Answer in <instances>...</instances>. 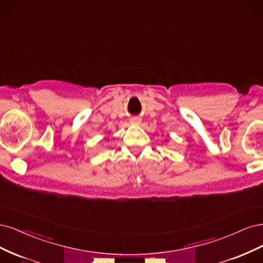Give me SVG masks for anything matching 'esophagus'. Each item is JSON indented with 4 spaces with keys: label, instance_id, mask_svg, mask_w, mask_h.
Here are the masks:
<instances>
[{
    "label": "esophagus",
    "instance_id": "1",
    "mask_svg": "<svg viewBox=\"0 0 263 263\" xmlns=\"http://www.w3.org/2000/svg\"><path fill=\"white\" fill-rule=\"evenodd\" d=\"M131 123H133V124H140L141 123V119H140V118H132Z\"/></svg>",
    "mask_w": 263,
    "mask_h": 263
}]
</instances>
